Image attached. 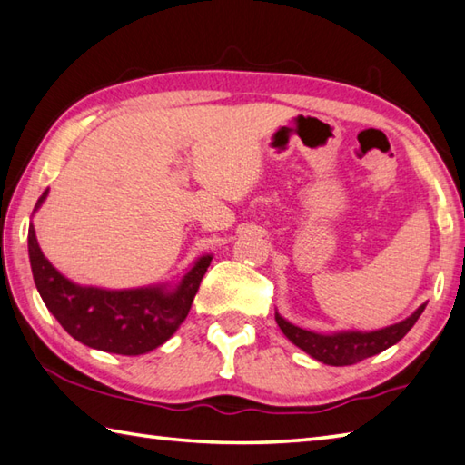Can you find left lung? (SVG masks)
Returning <instances> with one entry per match:
<instances>
[{"instance_id": "1", "label": "left lung", "mask_w": 465, "mask_h": 465, "mask_svg": "<svg viewBox=\"0 0 465 465\" xmlns=\"http://www.w3.org/2000/svg\"><path fill=\"white\" fill-rule=\"evenodd\" d=\"M425 304H421L417 311L407 316L405 321L385 326L379 331H336V332H314L300 329V326L288 322L284 316L276 312V322L280 331L286 334V339L302 349L312 359L324 362V365L332 367H344L354 365L362 359L375 357V354L393 347L403 336L413 329L417 318L425 311Z\"/></svg>"}]
</instances>
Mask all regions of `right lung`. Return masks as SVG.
I'll list each match as a JSON object with an SVG mask.
<instances>
[{
	"mask_svg": "<svg viewBox=\"0 0 465 465\" xmlns=\"http://www.w3.org/2000/svg\"><path fill=\"white\" fill-rule=\"evenodd\" d=\"M45 197L48 189L34 212H38ZM27 253L35 288L62 329L90 349L126 357L157 349L177 332L213 258L212 253L197 258L177 282L106 290L80 286L62 276L42 253L34 223L27 230Z\"/></svg>",
	"mask_w": 465,
	"mask_h": 465,
	"instance_id": "right-lung-1",
	"label": "right lung"
}]
</instances>
